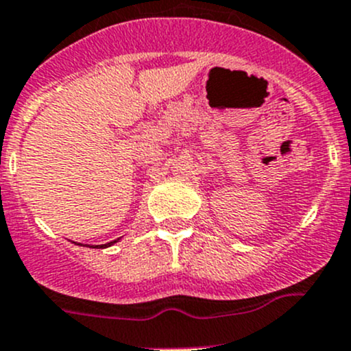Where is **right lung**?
<instances>
[{"instance_id":"1","label":"right lung","mask_w":351,"mask_h":351,"mask_svg":"<svg viewBox=\"0 0 351 351\" xmlns=\"http://www.w3.org/2000/svg\"><path fill=\"white\" fill-rule=\"evenodd\" d=\"M119 241V239H115V241H112V243H107V244H101V246H95V247H108V246H112L113 243H117Z\"/></svg>"}]
</instances>
